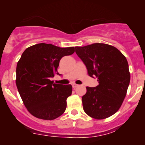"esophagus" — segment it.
Listing matches in <instances>:
<instances>
[{
    "mask_svg": "<svg viewBox=\"0 0 145 145\" xmlns=\"http://www.w3.org/2000/svg\"><path fill=\"white\" fill-rule=\"evenodd\" d=\"M72 88H76L77 86H78V84H72Z\"/></svg>",
    "mask_w": 145,
    "mask_h": 145,
    "instance_id": "1",
    "label": "esophagus"
}]
</instances>
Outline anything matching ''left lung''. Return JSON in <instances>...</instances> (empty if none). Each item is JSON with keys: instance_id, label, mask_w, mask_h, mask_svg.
Here are the masks:
<instances>
[{"instance_id": "obj_1", "label": "left lung", "mask_w": 145, "mask_h": 145, "mask_svg": "<svg viewBox=\"0 0 145 145\" xmlns=\"http://www.w3.org/2000/svg\"><path fill=\"white\" fill-rule=\"evenodd\" d=\"M75 52L86 65L89 76L96 77L99 83L96 87H86L82 98L84 111L96 120L112 116L120 108L129 85L126 57L106 43L75 47Z\"/></svg>"}]
</instances>
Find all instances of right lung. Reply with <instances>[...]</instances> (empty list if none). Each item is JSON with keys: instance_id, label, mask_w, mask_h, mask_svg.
I'll list each match as a JSON object with an SVG mask.
<instances>
[{"instance_id": "1", "label": "right lung", "mask_w": 145, "mask_h": 145, "mask_svg": "<svg viewBox=\"0 0 145 145\" xmlns=\"http://www.w3.org/2000/svg\"><path fill=\"white\" fill-rule=\"evenodd\" d=\"M74 52V47L62 48L44 43L24 51L17 63L16 84L25 108L35 118L53 120L65 112L72 86L55 84L50 78L61 75L57 72L59 61Z\"/></svg>"}]
</instances>
